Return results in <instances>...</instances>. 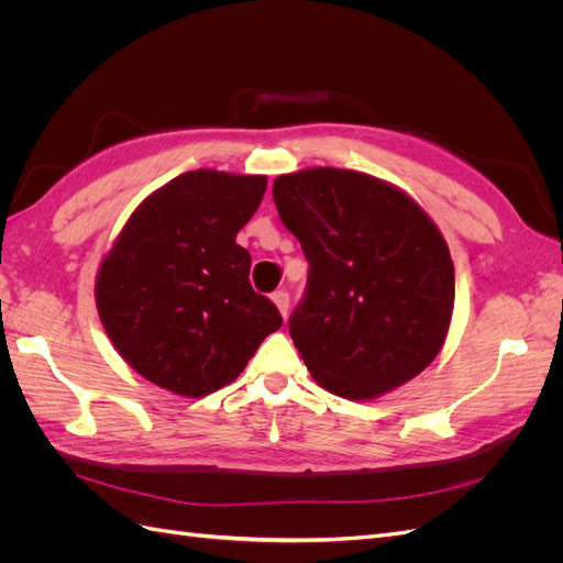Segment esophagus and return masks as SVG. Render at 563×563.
<instances>
[{
	"mask_svg": "<svg viewBox=\"0 0 563 563\" xmlns=\"http://www.w3.org/2000/svg\"><path fill=\"white\" fill-rule=\"evenodd\" d=\"M272 302L277 305V310H279V314H282V317H286V314H288V294L284 291V288H279V291L272 294Z\"/></svg>",
	"mask_w": 563,
	"mask_h": 563,
	"instance_id": "obj_1",
	"label": "esophagus"
}]
</instances>
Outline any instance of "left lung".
<instances>
[{
    "instance_id": "obj_1",
    "label": "left lung",
    "mask_w": 563,
    "mask_h": 563,
    "mask_svg": "<svg viewBox=\"0 0 563 563\" xmlns=\"http://www.w3.org/2000/svg\"><path fill=\"white\" fill-rule=\"evenodd\" d=\"M310 263L288 321L312 378L366 401L416 378L446 343L455 275L444 234L397 185L314 166L272 185Z\"/></svg>"
}]
</instances>
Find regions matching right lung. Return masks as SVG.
<instances>
[{"instance_id":"obj_1","label":"right lung","mask_w":563,"mask_h":563,"mask_svg":"<svg viewBox=\"0 0 563 563\" xmlns=\"http://www.w3.org/2000/svg\"><path fill=\"white\" fill-rule=\"evenodd\" d=\"M265 176L180 174L145 197L96 275V308L122 360L180 397H207L246 368L282 314L249 284L236 244Z\"/></svg>"}]
</instances>
